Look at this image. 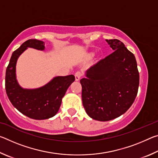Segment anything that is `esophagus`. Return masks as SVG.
I'll return each instance as SVG.
<instances>
[{"mask_svg":"<svg viewBox=\"0 0 158 158\" xmlns=\"http://www.w3.org/2000/svg\"><path fill=\"white\" fill-rule=\"evenodd\" d=\"M81 76H82V73H81V72H80V71H77V73L74 74V77H75V79H76V81H78V80H79L80 79V78H81Z\"/></svg>","mask_w":158,"mask_h":158,"instance_id":"34e87169","label":"esophagus"}]
</instances>
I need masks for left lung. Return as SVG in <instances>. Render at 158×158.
Segmentation results:
<instances>
[{
	"label": "left lung",
	"instance_id": "8db88e82",
	"mask_svg": "<svg viewBox=\"0 0 158 158\" xmlns=\"http://www.w3.org/2000/svg\"><path fill=\"white\" fill-rule=\"evenodd\" d=\"M111 54L90 67L86 78L80 80L82 102L89 116L108 121L121 116L135 101L139 73L133 53L118 40H106Z\"/></svg>",
	"mask_w": 158,
	"mask_h": 158
}]
</instances>
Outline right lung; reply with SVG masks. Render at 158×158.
Segmentation results:
<instances>
[{
    "label": "right lung",
    "mask_w": 158,
    "mask_h": 158,
    "mask_svg": "<svg viewBox=\"0 0 158 158\" xmlns=\"http://www.w3.org/2000/svg\"><path fill=\"white\" fill-rule=\"evenodd\" d=\"M44 42L28 40L12 53L5 73V90L13 106L25 116L36 120L47 119L59 110L62 98L75 77L74 75L56 77L40 89L28 90L19 86L16 79L15 68L19 56L27 47L44 49Z\"/></svg>",
    "instance_id": "1"
}]
</instances>
